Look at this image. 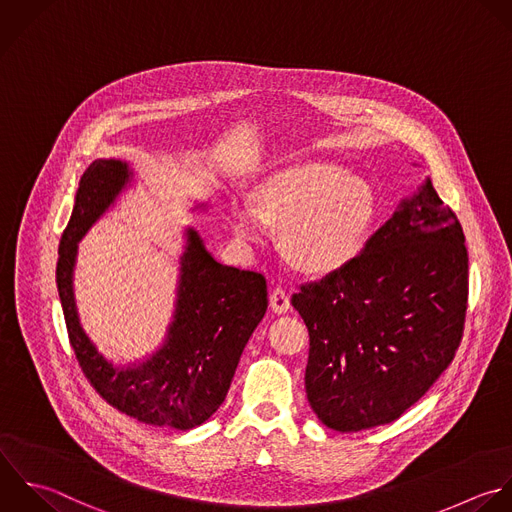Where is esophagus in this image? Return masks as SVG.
<instances>
[{"instance_id": "esophagus-1", "label": "esophagus", "mask_w": 512, "mask_h": 512, "mask_svg": "<svg viewBox=\"0 0 512 512\" xmlns=\"http://www.w3.org/2000/svg\"><path fill=\"white\" fill-rule=\"evenodd\" d=\"M269 305H271V309H273L277 315H283V313L289 311L291 301H289V295H287L281 287H275V289L269 293Z\"/></svg>"}]
</instances>
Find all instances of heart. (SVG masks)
<instances>
[{"instance_id":"b5f03b06","label":"heart","mask_w":512,"mask_h":512,"mask_svg":"<svg viewBox=\"0 0 512 512\" xmlns=\"http://www.w3.org/2000/svg\"><path fill=\"white\" fill-rule=\"evenodd\" d=\"M375 217L371 181L327 159L275 169L255 185L249 201L229 205V225L243 245H263L269 227H281V251L313 277L349 267L363 253Z\"/></svg>"}]
</instances>
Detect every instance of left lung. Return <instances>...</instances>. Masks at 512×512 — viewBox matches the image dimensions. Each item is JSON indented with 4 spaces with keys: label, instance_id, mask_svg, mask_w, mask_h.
Returning <instances> with one entry per match:
<instances>
[{
    "label": "left lung",
    "instance_id": "left-lung-1",
    "mask_svg": "<svg viewBox=\"0 0 512 512\" xmlns=\"http://www.w3.org/2000/svg\"><path fill=\"white\" fill-rule=\"evenodd\" d=\"M467 273L463 227L425 177L349 267L293 295L311 337L307 399L325 427L393 423L431 389L463 337Z\"/></svg>",
    "mask_w": 512,
    "mask_h": 512
}]
</instances>
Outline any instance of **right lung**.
<instances>
[{
    "instance_id": "add662e5",
    "label": "right lung",
    "mask_w": 512,
    "mask_h": 512,
    "mask_svg": "<svg viewBox=\"0 0 512 512\" xmlns=\"http://www.w3.org/2000/svg\"><path fill=\"white\" fill-rule=\"evenodd\" d=\"M133 183L135 169L123 159H95L81 175L59 243V301L69 343L95 391L145 425L189 431L225 401L241 353L265 317L267 283L261 273L219 263L199 231L187 225L173 315L161 345L127 365L107 359L79 321L73 275L79 241ZM209 209V201H195L189 211Z\"/></svg>"
}]
</instances>
